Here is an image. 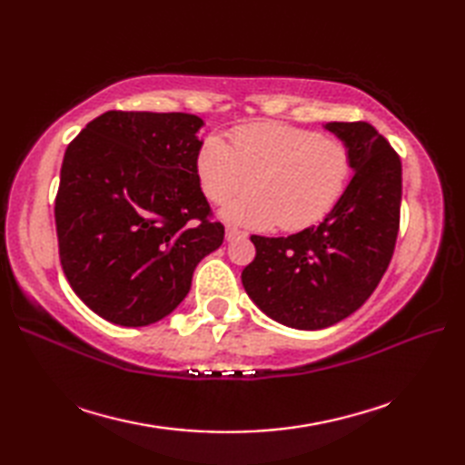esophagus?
<instances>
[{"label":"esophagus","instance_id":"34e87169","mask_svg":"<svg viewBox=\"0 0 465 465\" xmlns=\"http://www.w3.org/2000/svg\"><path fill=\"white\" fill-rule=\"evenodd\" d=\"M245 232H242V230H238V227H233V225H227L225 227V240L227 242H232V240H235V238H245Z\"/></svg>","mask_w":465,"mask_h":465}]
</instances>
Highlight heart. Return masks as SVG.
Here are the masks:
<instances>
[{"mask_svg": "<svg viewBox=\"0 0 465 465\" xmlns=\"http://www.w3.org/2000/svg\"><path fill=\"white\" fill-rule=\"evenodd\" d=\"M233 147L220 135L205 137L195 172L207 200L223 203L235 223L300 232L320 223L340 202L351 177L345 142L305 127L258 122L235 127Z\"/></svg>", "mask_w": 465, "mask_h": 465, "instance_id": "b5f03b06", "label": "heart"}]
</instances>
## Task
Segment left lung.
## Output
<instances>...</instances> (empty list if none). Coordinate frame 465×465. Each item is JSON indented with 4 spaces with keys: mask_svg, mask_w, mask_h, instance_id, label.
Returning a JSON list of instances; mask_svg holds the SVG:
<instances>
[{
    "mask_svg": "<svg viewBox=\"0 0 465 465\" xmlns=\"http://www.w3.org/2000/svg\"><path fill=\"white\" fill-rule=\"evenodd\" d=\"M351 152L353 177L320 225L288 238L252 235L242 272L252 302L295 330H323L361 308L391 262L400 230L401 162L368 122H331Z\"/></svg>",
    "mask_w": 465,
    "mask_h": 465,
    "instance_id": "8db88e82",
    "label": "left lung"
}]
</instances>
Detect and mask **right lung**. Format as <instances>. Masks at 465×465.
<instances>
[{
  "instance_id": "obj_1",
  "label": "right lung",
  "mask_w": 465,
  "mask_h": 465,
  "mask_svg": "<svg viewBox=\"0 0 465 465\" xmlns=\"http://www.w3.org/2000/svg\"><path fill=\"white\" fill-rule=\"evenodd\" d=\"M202 117L105 112L67 145L55 195L59 262L100 318L142 328L192 288L223 242L195 172Z\"/></svg>"
}]
</instances>
